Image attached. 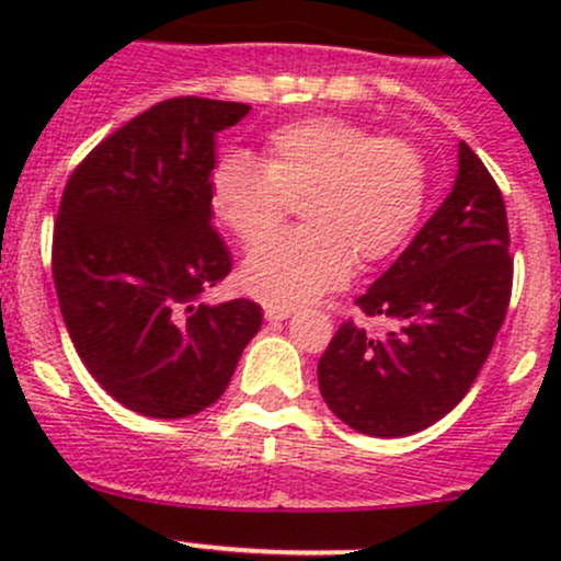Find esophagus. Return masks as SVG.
Masks as SVG:
<instances>
[{
    "instance_id": "obj_1",
    "label": "esophagus",
    "mask_w": 561,
    "mask_h": 561,
    "mask_svg": "<svg viewBox=\"0 0 561 561\" xmlns=\"http://www.w3.org/2000/svg\"><path fill=\"white\" fill-rule=\"evenodd\" d=\"M293 312H296L293 307H265V317H268V320H287Z\"/></svg>"
}]
</instances>
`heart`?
<instances>
[{"label": "heart", "mask_w": 561, "mask_h": 561, "mask_svg": "<svg viewBox=\"0 0 561 561\" xmlns=\"http://www.w3.org/2000/svg\"><path fill=\"white\" fill-rule=\"evenodd\" d=\"M426 160L404 138H375L342 116L276 127L260 162L230 151L214 165L208 208L244 244L274 233L301 201L307 225L254 247L241 268L252 296L296 307L342 285L353 265L390 257L426 203Z\"/></svg>", "instance_id": "obj_1"}]
</instances>
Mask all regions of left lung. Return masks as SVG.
Here are the masks:
<instances>
[{"label": "left lung", "mask_w": 561, "mask_h": 561, "mask_svg": "<svg viewBox=\"0 0 561 561\" xmlns=\"http://www.w3.org/2000/svg\"><path fill=\"white\" fill-rule=\"evenodd\" d=\"M502 192L480 157L458 144V173L443 206L358 298L369 333L342 322L317 364L339 421L369 437H407L448 415L472 388L505 322L513 287Z\"/></svg>", "instance_id": "1"}]
</instances>
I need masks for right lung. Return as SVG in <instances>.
Returning <instances> with one entry per match:
<instances>
[{
	"instance_id": "add662e5",
	"label": "right lung",
	"mask_w": 561,
	"mask_h": 561,
	"mask_svg": "<svg viewBox=\"0 0 561 561\" xmlns=\"http://www.w3.org/2000/svg\"><path fill=\"white\" fill-rule=\"evenodd\" d=\"M244 103L175 98L107 135L76 168L54 225V285L89 375L146 417L219 399L249 339L254 301L203 304L230 274L208 208L217 133Z\"/></svg>"
}]
</instances>
